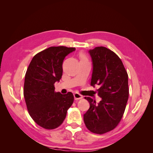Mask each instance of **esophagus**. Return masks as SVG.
<instances>
[{"instance_id":"esophagus-1","label":"esophagus","mask_w":153,"mask_h":153,"mask_svg":"<svg viewBox=\"0 0 153 153\" xmlns=\"http://www.w3.org/2000/svg\"><path fill=\"white\" fill-rule=\"evenodd\" d=\"M74 98H75V100H80L83 98V96L80 94L79 93H77V92H75V94H74Z\"/></svg>"}]
</instances>
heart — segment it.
Returning <instances> with one entry per match:
<instances>
[{
  "label": "heart",
  "instance_id": "1",
  "mask_svg": "<svg viewBox=\"0 0 153 153\" xmlns=\"http://www.w3.org/2000/svg\"><path fill=\"white\" fill-rule=\"evenodd\" d=\"M83 58H84V57H83Z\"/></svg>",
  "mask_w": 153,
  "mask_h": 153
}]
</instances>
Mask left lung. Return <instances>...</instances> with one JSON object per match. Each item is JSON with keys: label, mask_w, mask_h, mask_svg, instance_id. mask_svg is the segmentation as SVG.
<instances>
[{"label": "left lung", "mask_w": 153, "mask_h": 153, "mask_svg": "<svg viewBox=\"0 0 153 153\" xmlns=\"http://www.w3.org/2000/svg\"><path fill=\"white\" fill-rule=\"evenodd\" d=\"M92 62L91 85H99L98 103L85 97L90 107L84 115L87 128L96 134L112 130L121 121L129 96L128 76L117 55L103 47L89 50Z\"/></svg>", "instance_id": "left-lung-1"}]
</instances>
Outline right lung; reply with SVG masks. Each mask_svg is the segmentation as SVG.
<instances>
[{
  "label": "right lung",
  "instance_id": "add662e5",
  "mask_svg": "<svg viewBox=\"0 0 153 153\" xmlns=\"http://www.w3.org/2000/svg\"><path fill=\"white\" fill-rule=\"evenodd\" d=\"M75 48L51 47L35 55L25 73L24 96L32 119L43 128L59 127L65 119L74 97L71 92H55L62 75V62Z\"/></svg>",
  "mask_w": 153,
  "mask_h": 153
}]
</instances>
